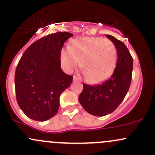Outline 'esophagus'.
<instances>
[{
  "label": "esophagus",
  "mask_w": 155,
  "mask_h": 155,
  "mask_svg": "<svg viewBox=\"0 0 155 155\" xmlns=\"http://www.w3.org/2000/svg\"><path fill=\"white\" fill-rule=\"evenodd\" d=\"M73 80H74V81H79V78H78L77 76H74V79H73Z\"/></svg>",
  "instance_id": "obj_1"
}]
</instances>
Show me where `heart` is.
<instances>
[{"mask_svg":"<svg viewBox=\"0 0 155 155\" xmlns=\"http://www.w3.org/2000/svg\"><path fill=\"white\" fill-rule=\"evenodd\" d=\"M117 49L112 41L101 37L78 38L61 51V63L68 72L79 65L88 82L100 84L108 79L116 67Z\"/></svg>","mask_w":155,"mask_h":155,"instance_id":"heart-1","label":"heart"}]
</instances>
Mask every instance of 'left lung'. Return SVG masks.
Returning a JSON list of instances; mask_svg holds the SVG:
<instances>
[{"instance_id": "8db88e82", "label": "left lung", "mask_w": 155, "mask_h": 155, "mask_svg": "<svg viewBox=\"0 0 155 155\" xmlns=\"http://www.w3.org/2000/svg\"><path fill=\"white\" fill-rule=\"evenodd\" d=\"M106 37L117 48L116 68L111 77L100 84L83 83L79 101L90 114L102 117L111 114L120 106L128 92L132 79L133 60L123 42L110 35Z\"/></svg>"}]
</instances>
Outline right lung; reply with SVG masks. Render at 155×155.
I'll return each instance as SVG.
<instances>
[{"label":"right lung","instance_id":"right-lung-1","mask_svg":"<svg viewBox=\"0 0 155 155\" xmlns=\"http://www.w3.org/2000/svg\"><path fill=\"white\" fill-rule=\"evenodd\" d=\"M73 34L58 32L35 41L17 64L15 83L17 104L29 118L44 122L54 117L60 96L71 84L73 76L62 71L60 54Z\"/></svg>","mask_w":155,"mask_h":155}]
</instances>
